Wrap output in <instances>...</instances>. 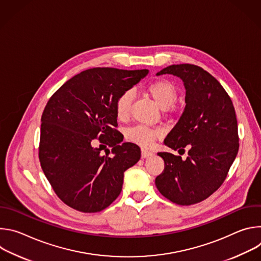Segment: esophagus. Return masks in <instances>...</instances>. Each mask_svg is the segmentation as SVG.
I'll return each instance as SVG.
<instances>
[{
    "label": "esophagus",
    "mask_w": 261,
    "mask_h": 261,
    "mask_svg": "<svg viewBox=\"0 0 261 261\" xmlns=\"http://www.w3.org/2000/svg\"><path fill=\"white\" fill-rule=\"evenodd\" d=\"M153 155H154V153L152 151H147V150H144V148H142L141 150V158H147V157H151Z\"/></svg>",
    "instance_id": "esophagus-1"
}]
</instances>
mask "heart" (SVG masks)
<instances>
[{
    "label": "heart",
    "instance_id": "heart-1",
    "mask_svg": "<svg viewBox=\"0 0 261 261\" xmlns=\"http://www.w3.org/2000/svg\"><path fill=\"white\" fill-rule=\"evenodd\" d=\"M155 102L163 109L169 108L177 99V90L175 86L167 80H158L145 88ZM134 95L131 90H126L120 94L116 101V115L119 120L126 121L129 119ZM127 138L141 146H150L152 142L163 135L159 128H152L144 125H137L127 130Z\"/></svg>",
    "mask_w": 261,
    "mask_h": 261
}]
</instances>
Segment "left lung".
Wrapping results in <instances>:
<instances>
[{
  "mask_svg": "<svg viewBox=\"0 0 261 261\" xmlns=\"http://www.w3.org/2000/svg\"><path fill=\"white\" fill-rule=\"evenodd\" d=\"M163 74L178 76L186 88L185 110L164 143L184 153L188 145L189 152L186 160L171 153H158L164 160V170L155 184L170 201L191 205L220 188L238 155L236 110L224 88L201 67L171 65L157 75Z\"/></svg>",
  "mask_w": 261,
  "mask_h": 261,
  "instance_id": "left-lung-1",
  "label": "left lung"
}]
</instances>
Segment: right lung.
Segmentation results:
<instances>
[{"instance_id":"right-lung-1","label":"right lung","mask_w":261,"mask_h":261,"mask_svg":"<svg viewBox=\"0 0 261 261\" xmlns=\"http://www.w3.org/2000/svg\"><path fill=\"white\" fill-rule=\"evenodd\" d=\"M147 73L146 69H88L49 98L41 117L39 160L55 193L68 206L97 213L120 195L124 172L138 162L140 148L122 142L116 101ZM95 139L112 151L101 155L100 149L91 145Z\"/></svg>"}]
</instances>
